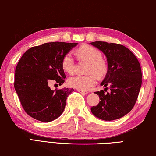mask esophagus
<instances>
[{
  "mask_svg": "<svg viewBox=\"0 0 156 156\" xmlns=\"http://www.w3.org/2000/svg\"><path fill=\"white\" fill-rule=\"evenodd\" d=\"M77 91L78 92H80V93H83V94H88V92L87 91V90H77Z\"/></svg>",
  "mask_w": 156,
  "mask_h": 156,
  "instance_id": "1",
  "label": "esophagus"
}]
</instances>
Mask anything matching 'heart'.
<instances>
[{"instance_id":"heart-1","label":"heart","mask_w":156,"mask_h":156,"mask_svg":"<svg viewBox=\"0 0 156 156\" xmlns=\"http://www.w3.org/2000/svg\"><path fill=\"white\" fill-rule=\"evenodd\" d=\"M76 54L81 58L89 61L87 73L88 75H75L68 80V84L70 87L79 90H88L97 83V76H102L107 71L106 63L102 59L100 51L90 45L80 47ZM61 66L65 72L72 74L75 70V59L71 52L66 54L61 61Z\"/></svg>"}]
</instances>
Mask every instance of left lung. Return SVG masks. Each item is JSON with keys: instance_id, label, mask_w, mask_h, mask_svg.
<instances>
[{"instance_id": "left-lung-1", "label": "left lung", "mask_w": 156, "mask_h": 156, "mask_svg": "<svg viewBox=\"0 0 156 156\" xmlns=\"http://www.w3.org/2000/svg\"><path fill=\"white\" fill-rule=\"evenodd\" d=\"M90 44L98 48L107 58L108 70L101 83L108 87L95 92L100 98L99 103L91 112L105 121L121 118L129 113L136 104L142 85V71L138 60L131 50L117 43L95 41Z\"/></svg>"}]
</instances>
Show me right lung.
<instances>
[{
    "label": "right lung",
    "mask_w": 156,
    "mask_h": 156,
    "mask_svg": "<svg viewBox=\"0 0 156 156\" xmlns=\"http://www.w3.org/2000/svg\"><path fill=\"white\" fill-rule=\"evenodd\" d=\"M77 43L50 42L34 46L25 52L18 63L14 88L23 108L37 120L49 122L63 113L66 99L73 88L52 90L50 83L65 81L61 61Z\"/></svg>",
    "instance_id": "add662e5"
}]
</instances>
